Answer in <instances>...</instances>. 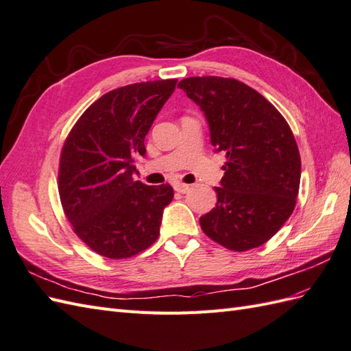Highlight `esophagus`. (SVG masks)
Listing matches in <instances>:
<instances>
[{
	"instance_id": "obj_1",
	"label": "esophagus",
	"mask_w": 351,
	"mask_h": 351,
	"mask_svg": "<svg viewBox=\"0 0 351 351\" xmlns=\"http://www.w3.org/2000/svg\"><path fill=\"white\" fill-rule=\"evenodd\" d=\"M174 189H176V192H178V193H186L187 191L191 189V186H189V184H184V183H176V184H174Z\"/></svg>"
}]
</instances>
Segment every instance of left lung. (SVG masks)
Masks as SVG:
<instances>
[{
    "label": "left lung",
    "instance_id": "8db88e82",
    "mask_svg": "<svg viewBox=\"0 0 351 351\" xmlns=\"http://www.w3.org/2000/svg\"><path fill=\"white\" fill-rule=\"evenodd\" d=\"M178 88L201 107L211 144L226 153L217 204L199 223L213 241L234 252L256 249L290 217L301 182L292 130L271 102L245 83L189 77Z\"/></svg>",
    "mask_w": 351,
    "mask_h": 351
}]
</instances>
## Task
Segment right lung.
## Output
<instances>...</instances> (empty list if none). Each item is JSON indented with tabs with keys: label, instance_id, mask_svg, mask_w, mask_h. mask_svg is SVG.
Here are the masks:
<instances>
[{
	"label": "right lung",
	"instance_id": "obj_1",
	"mask_svg": "<svg viewBox=\"0 0 351 351\" xmlns=\"http://www.w3.org/2000/svg\"><path fill=\"white\" fill-rule=\"evenodd\" d=\"M177 79L141 82L107 92L84 111L62 146L58 191L73 230L90 250L126 259L158 240L169 184L134 180V155Z\"/></svg>",
	"mask_w": 351,
	"mask_h": 351
}]
</instances>
